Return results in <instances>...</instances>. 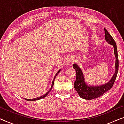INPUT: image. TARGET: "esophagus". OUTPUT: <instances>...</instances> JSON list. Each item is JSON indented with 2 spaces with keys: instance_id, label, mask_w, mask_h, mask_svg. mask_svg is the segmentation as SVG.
I'll return each mask as SVG.
<instances>
[{
  "instance_id": "1",
  "label": "esophagus",
  "mask_w": 124,
  "mask_h": 124,
  "mask_svg": "<svg viewBox=\"0 0 124 124\" xmlns=\"http://www.w3.org/2000/svg\"><path fill=\"white\" fill-rule=\"evenodd\" d=\"M74 62V59L72 57H69L67 60V64L68 65H72Z\"/></svg>"
}]
</instances>
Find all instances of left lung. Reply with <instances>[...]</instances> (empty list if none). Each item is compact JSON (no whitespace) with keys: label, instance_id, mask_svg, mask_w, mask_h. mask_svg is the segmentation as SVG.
I'll return each instance as SVG.
<instances>
[{"label":"left lung","instance_id":"left-lung-1","mask_svg":"<svg viewBox=\"0 0 124 124\" xmlns=\"http://www.w3.org/2000/svg\"><path fill=\"white\" fill-rule=\"evenodd\" d=\"M104 33L105 39L107 42H108L110 45H113L114 47V53L116 57V63H115L116 70L112 78L107 84L99 86H89L87 85L85 82L84 75L81 69L77 64H74L73 65V67L74 68L76 72V79L74 82V87L79 96L83 99L91 100L101 96L112 87L116 79L118 70V58L116 43L112 37L110 35V34L106 29H104Z\"/></svg>","mask_w":124,"mask_h":124}]
</instances>
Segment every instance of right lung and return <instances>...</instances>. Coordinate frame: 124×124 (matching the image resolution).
Wrapping results in <instances>:
<instances>
[{
  "label": "right lung",
  "mask_w": 124,
  "mask_h": 124,
  "mask_svg": "<svg viewBox=\"0 0 124 124\" xmlns=\"http://www.w3.org/2000/svg\"><path fill=\"white\" fill-rule=\"evenodd\" d=\"M60 70H59L58 72H57V73L56 74V75H55V77H54V79H53V81H52V85H51V89H50V90H49L48 92H47L46 94H45V95H42V96H40V97H38V98H34V99H25V100H26V101H37V100H39V99H42V98H45V97H46V96L48 94V93H50V91H51V90L52 89V87H53V86H54V81H55V78H56V76H57V74L59 73V72H60Z\"/></svg>",
  "instance_id": "obj_1"
}]
</instances>
